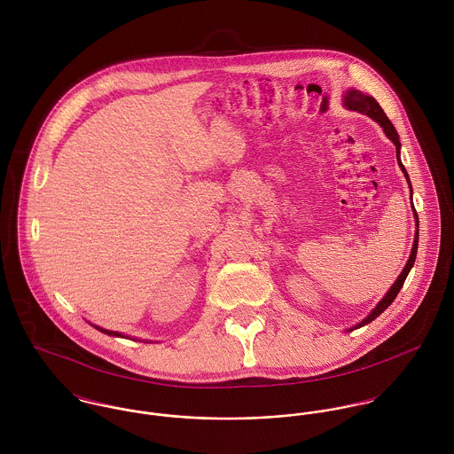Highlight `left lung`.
I'll return each instance as SVG.
<instances>
[{"mask_svg":"<svg viewBox=\"0 0 454 454\" xmlns=\"http://www.w3.org/2000/svg\"><path fill=\"white\" fill-rule=\"evenodd\" d=\"M342 105H344V108L346 110H351V112H358V114H362V115H367V117H371L372 121H376L383 130H385V134L388 136L389 139L393 141V145H395V148H396V160H398V166H400V169H402V173H403V176H405V180H407V184H409V189H411V197H412V187H411V180H409V175H407V171H405V168H403V164H402V160H400V139H398V132L395 130L393 128V124L389 122L388 117H387V114L383 112V108L380 106V103L372 98V96H367V94H364L362 90H356V89H348L344 94H342ZM412 200V199H411ZM414 207V206H412ZM414 222H416V232H414V243H412V250H411V255H409V260H407V263H405V267L402 269V272H400V276L395 279V283L391 285V288H389L388 292L385 294V297L378 302V306L360 322V324L355 325V326H351V328H346V332H351V330H356V328H360V326H364V325H369L372 320H376L387 308H388L389 304L395 301V297L398 295V292H400V288H402V285H403V281H405V278H407V274H409V270L412 269V265H414V260H416V254H418V238H419V220H418V213H416V209H414Z\"/></svg>","mask_w":454,"mask_h":454,"instance_id":"1","label":"left lung"}]
</instances>
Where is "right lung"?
<instances>
[{
	"label": "right lung",
	"mask_w": 454,
	"mask_h": 454,
	"mask_svg": "<svg viewBox=\"0 0 454 454\" xmlns=\"http://www.w3.org/2000/svg\"><path fill=\"white\" fill-rule=\"evenodd\" d=\"M92 325V324H90ZM96 330H99V332H103V333H106V335H114V337H124V339H134V337H129V335H124V333H121V332H114V330H106V328H103V326H98V325H92ZM146 342V340H145Z\"/></svg>",
	"instance_id": "add662e5"
}]
</instances>
